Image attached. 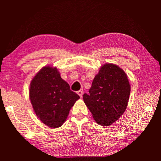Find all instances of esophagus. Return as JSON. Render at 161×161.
Wrapping results in <instances>:
<instances>
[{
	"mask_svg": "<svg viewBox=\"0 0 161 161\" xmlns=\"http://www.w3.org/2000/svg\"><path fill=\"white\" fill-rule=\"evenodd\" d=\"M77 93H78V95H79L80 96V97H82V94H83V91H82V89H81V90L78 91Z\"/></svg>",
	"mask_w": 161,
	"mask_h": 161,
	"instance_id": "34e87169",
	"label": "esophagus"
}]
</instances>
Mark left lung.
Listing matches in <instances>:
<instances>
[{
    "instance_id": "1",
    "label": "left lung",
    "mask_w": 161,
    "mask_h": 161,
    "mask_svg": "<svg viewBox=\"0 0 161 161\" xmlns=\"http://www.w3.org/2000/svg\"><path fill=\"white\" fill-rule=\"evenodd\" d=\"M130 89L125 72L118 66L107 63L95 76L89 94L85 93L83 100L96 122L109 126L127 108Z\"/></svg>"
}]
</instances>
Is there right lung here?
Segmentation results:
<instances>
[{"label": "right lung", "instance_id": "add662e5", "mask_svg": "<svg viewBox=\"0 0 161 161\" xmlns=\"http://www.w3.org/2000/svg\"><path fill=\"white\" fill-rule=\"evenodd\" d=\"M80 98L70 90L56 67H43L32 79L30 99L36 115L50 128H58L64 123L69 111Z\"/></svg>", "mask_w": 161, "mask_h": 161}]
</instances>
